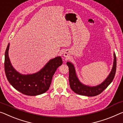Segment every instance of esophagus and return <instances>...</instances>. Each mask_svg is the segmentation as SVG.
<instances>
[{
	"label": "esophagus",
	"mask_w": 123,
	"mask_h": 123,
	"mask_svg": "<svg viewBox=\"0 0 123 123\" xmlns=\"http://www.w3.org/2000/svg\"><path fill=\"white\" fill-rule=\"evenodd\" d=\"M69 52H65L64 53V56H65V57H66V58H68V56H69Z\"/></svg>",
	"instance_id": "34e87169"
}]
</instances>
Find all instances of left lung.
<instances>
[{
  "instance_id": "obj_1",
  "label": "left lung",
  "mask_w": 123,
  "mask_h": 123,
  "mask_svg": "<svg viewBox=\"0 0 123 123\" xmlns=\"http://www.w3.org/2000/svg\"><path fill=\"white\" fill-rule=\"evenodd\" d=\"M67 65L69 70V84L71 89L74 92L80 95L86 96L88 97L98 95L102 92L109 84L112 82L115 76L117 68V58L116 54L114 53V62L112 69L110 74L102 83L96 86H89L83 84L79 81L76 74V71L73 64L71 62H67Z\"/></svg>"
}]
</instances>
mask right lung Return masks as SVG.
<instances>
[{"instance_id": "obj_1", "label": "right lung", "mask_w": 123, "mask_h": 123, "mask_svg": "<svg viewBox=\"0 0 123 123\" xmlns=\"http://www.w3.org/2000/svg\"><path fill=\"white\" fill-rule=\"evenodd\" d=\"M8 44L5 53L4 69L7 79L13 87L27 96H37L48 91L54 74L63 64L60 56L50 60L38 72L32 74H21L11 65L9 59Z\"/></svg>"}]
</instances>
